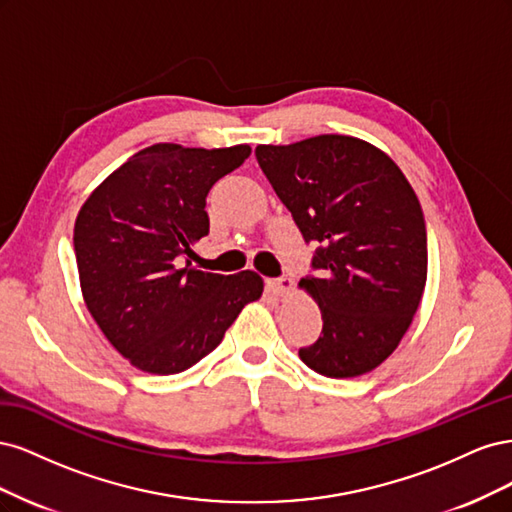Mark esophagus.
Here are the masks:
<instances>
[{
	"mask_svg": "<svg viewBox=\"0 0 512 512\" xmlns=\"http://www.w3.org/2000/svg\"><path fill=\"white\" fill-rule=\"evenodd\" d=\"M267 288L275 297H284V294L292 290V280L290 277H275V280H267Z\"/></svg>",
	"mask_w": 512,
	"mask_h": 512,
	"instance_id": "1",
	"label": "esophagus"
}]
</instances>
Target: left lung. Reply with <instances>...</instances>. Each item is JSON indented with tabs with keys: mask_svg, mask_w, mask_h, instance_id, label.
Returning a JSON list of instances; mask_svg holds the SVG:
<instances>
[{
	"mask_svg": "<svg viewBox=\"0 0 512 512\" xmlns=\"http://www.w3.org/2000/svg\"><path fill=\"white\" fill-rule=\"evenodd\" d=\"M256 160L292 213L312 269L299 282L322 312L301 361L327 378H356L389 359L427 282L423 209L399 166L361 138L322 134L258 145Z\"/></svg>",
	"mask_w": 512,
	"mask_h": 512,
	"instance_id": "obj_1",
	"label": "left lung"
}]
</instances>
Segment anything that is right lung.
Instances as JSON below:
<instances>
[{"label": "right lung", "instance_id": "right-lung-1", "mask_svg": "<svg viewBox=\"0 0 512 512\" xmlns=\"http://www.w3.org/2000/svg\"><path fill=\"white\" fill-rule=\"evenodd\" d=\"M250 145L158 143L121 164L85 200L74 252L89 314L119 354L147 374H179L220 346L262 277L205 273L181 258L209 235L207 194Z\"/></svg>", "mask_w": 512, "mask_h": 512}]
</instances>
